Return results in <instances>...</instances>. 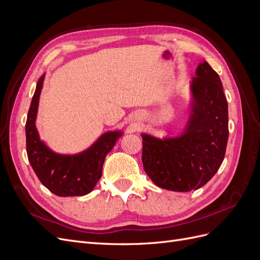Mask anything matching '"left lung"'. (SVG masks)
Listing matches in <instances>:
<instances>
[{"mask_svg": "<svg viewBox=\"0 0 260 260\" xmlns=\"http://www.w3.org/2000/svg\"><path fill=\"white\" fill-rule=\"evenodd\" d=\"M191 91V114L179 137L142 135L145 172L157 186L175 192L205 185L222 164L229 138L223 86L207 61L198 66Z\"/></svg>", "mask_w": 260, "mask_h": 260, "instance_id": "8db88e82", "label": "left lung"}]
</instances>
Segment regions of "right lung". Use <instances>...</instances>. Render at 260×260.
<instances>
[{
	"mask_svg": "<svg viewBox=\"0 0 260 260\" xmlns=\"http://www.w3.org/2000/svg\"><path fill=\"white\" fill-rule=\"evenodd\" d=\"M44 75L39 79L26 122L27 155L41 183L57 196H81L90 193L102 176L106 155L112 151L121 131L106 132L90 148L76 155L54 153L39 138L36 128L39 99Z\"/></svg>",
	"mask_w": 260,
	"mask_h": 260,
	"instance_id": "1",
	"label": "right lung"
}]
</instances>
